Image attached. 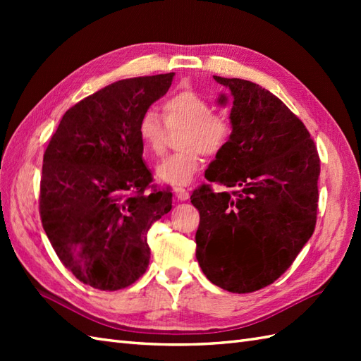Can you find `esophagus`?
<instances>
[{
  "mask_svg": "<svg viewBox=\"0 0 361 361\" xmlns=\"http://www.w3.org/2000/svg\"><path fill=\"white\" fill-rule=\"evenodd\" d=\"M175 197H176V200H178V202H185L189 198V192L185 188H176L175 189Z\"/></svg>",
  "mask_w": 361,
  "mask_h": 361,
  "instance_id": "34e87169",
  "label": "esophagus"
}]
</instances>
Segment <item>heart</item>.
<instances>
[{
	"label": "heart",
	"instance_id": "1",
	"mask_svg": "<svg viewBox=\"0 0 361 361\" xmlns=\"http://www.w3.org/2000/svg\"><path fill=\"white\" fill-rule=\"evenodd\" d=\"M166 124L157 111L147 110L137 122L144 152L150 158L164 155L167 128L183 130L178 140L180 152L166 158L157 167V178L172 186H185L194 180L206 157H219L233 140L234 126L229 116L214 111V105L194 90H183L163 104ZM168 127L166 128L165 126Z\"/></svg>",
	"mask_w": 361,
	"mask_h": 361
}]
</instances>
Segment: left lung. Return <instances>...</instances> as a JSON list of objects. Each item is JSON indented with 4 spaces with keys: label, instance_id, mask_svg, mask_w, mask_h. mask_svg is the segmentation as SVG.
Returning <instances> with one entry per match:
<instances>
[{
    "label": "left lung",
    "instance_id": "8db88e82",
    "mask_svg": "<svg viewBox=\"0 0 361 361\" xmlns=\"http://www.w3.org/2000/svg\"><path fill=\"white\" fill-rule=\"evenodd\" d=\"M214 79L234 97V135L204 176L229 190L203 183L190 195L200 212L195 256L217 287L251 293L281 278L315 231L319 155L279 97L250 80Z\"/></svg>",
    "mask_w": 361,
    "mask_h": 361
}]
</instances>
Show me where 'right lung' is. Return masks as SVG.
<instances>
[{"mask_svg":"<svg viewBox=\"0 0 361 361\" xmlns=\"http://www.w3.org/2000/svg\"><path fill=\"white\" fill-rule=\"evenodd\" d=\"M173 73L114 82L68 110L43 155L42 225L60 262L87 286L114 291L147 270V233L172 209L152 185L137 122Z\"/></svg>","mask_w":361,"mask_h":361,"instance_id":"obj_1","label":"right lung"}]
</instances>
